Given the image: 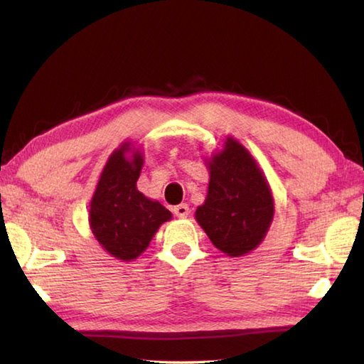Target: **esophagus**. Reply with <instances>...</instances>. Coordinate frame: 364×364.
<instances>
[{"instance_id":"1","label":"esophagus","mask_w":364,"mask_h":364,"mask_svg":"<svg viewBox=\"0 0 364 364\" xmlns=\"http://www.w3.org/2000/svg\"><path fill=\"white\" fill-rule=\"evenodd\" d=\"M189 213H191V210H189V206L188 205H178V206H175L173 208V214L176 215V218H180V219H186L188 215H189Z\"/></svg>"}]
</instances>
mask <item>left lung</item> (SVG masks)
<instances>
[{
  "label": "left lung",
  "mask_w": 364,
  "mask_h": 364,
  "mask_svg": "<svg viewBox=\"0 0 364 364\" xmlns=\"http://www.w3.org/2000/svg\"><path fill=\"white\" fill-rule=\"evenodd\" d=\"M210 184L196 220L213 245L228 257H244L264 241L274 220V196L257 159L233 136L205 159Z\"/></svg>",
  "instance_id": "1"
}]
</instances>
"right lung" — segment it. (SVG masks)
<instances>
[{
	"label": "right lung",
	"instance_id": "obj_1",
	"mask_svg": "<svg viewBox=\"0 0 364 364\" xmlns=\"http://www.w3.org/2000/svg\"><path fill=\"white\" fill-rule=\"evenodd\" d=\"M142 167L144 153L133 142H123L107 158L90 200L92 233L111 257L120 261L141 257L162 223L172 219V213L158 200L137 191Z\"/></svg>",
	"mask_w": 364,
	"mask_h": 364
}]
</instances>
